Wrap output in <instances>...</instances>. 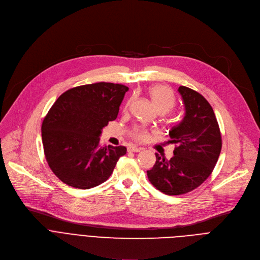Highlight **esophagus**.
I'll return each instance as SVG.
<instances>
[{
  "mask_svg": "<svg viewBox=\"0 0 260 260\" xmlns=\"http://www.w3.org/2000/svg\"><path fill=\"white\" fill-rule=\"evenodd\" d=\"M142 149L141 148H138V147H135V146H131L128 148V151L129 152H133V153H138L140 152Z\"/></svg>",
  "mask_w": 260,
  "mask_h": 260,
  "instance_id": "34e87169",
  "label": "esophagus"
}]
</instances>
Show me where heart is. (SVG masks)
Returning <instances> with one entry per match:
<instances>
[{
    "label": "heart",
    "mask_w": 260,
    "mask_h": 260,
    "mask_svg": "<svg viewBox=\"0 0 260 260\" xmlns=\"http://www.w3.org/2000/svg\"><path fill=\"white\" fill-rule=\"evenodd\" d=\"M149 95L153 101L154 106L160 113H166L176 104V98L172 92L164 84H155L151 86L149 90ZM130 101L126 105V109H128ZM130 136L137 141H145L149 137V131L146 128L134 127L129 132Z\"/></svg>",
    "instance_id": "b5f03b06"
}]
</instances>
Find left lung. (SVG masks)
<instances>
[{
    "mask_svg": "<svg viewBox=\"0 0 260 260\" xmlns=\"http://www.w3.org/2000/svg\"><path fill=\"white\" fill-rule=\"evenodd\" d=\"M179 93L185 106V117L169 131L176 149L170 160L156 154V163L148 170L154 187L167 195L186 194L203 184L218 161L222 138L216 115L207 99L181 85Z\"/></svg>",
    "mask_w": 260,
    "mask_h": 260,
    "instance_id": "8db88e82",
    "label": "left lung"
}]
</instances>
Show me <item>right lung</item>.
<instances>
[{
  "label": "right lung",
  "mask_w": 260,
  "mask_h": 260,
  "mask_svg": "<svg viewBox=\"0 0 260 260\" xmlns=\"http://www.w3.org/2000/svg\"><path fill=\"white\" fill-rule=\"evenodd\" d=\"M128 86L97 82L63 93L43 120L44 155L63 183L90 189L104 183L127 149L101 147L102 128L117 119Z\"/></svg>",
  "instance_id": "right-lung-1"
}]
</instances>
